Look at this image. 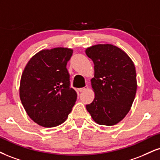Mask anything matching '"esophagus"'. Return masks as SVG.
Returning <instances> with one entry per match:
<instances>
[{"label": "esophagus", "instance_id": "esophagus-1", "mask_svg": "<svg viewBox=\"0 0 160 160\" xmlns=\"http://www.w3.org/2000/svg\"><path fill=\"white\" fill-rule=\"evenodd\" d=\"M88 89V86H86V87H83V88H79V92H85L86 90H87Z\"/></svg>", "mask_w": 160, "mask_h": 160}]
</instances>
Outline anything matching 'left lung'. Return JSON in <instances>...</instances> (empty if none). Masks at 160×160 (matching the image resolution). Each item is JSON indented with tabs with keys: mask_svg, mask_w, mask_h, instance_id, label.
Masks as SVG:
<instances>
[{
	"mask_svg": "<svg viewBox=\"0 0 160 160\" xmlns=\"http://www.w3.org/2000/svg\"><path fill=\"white\" fill-rule=\"evenodd\" d=\"M86 53L95 65V77L91 80L95 98L86 109L97 124H118L135 99L137 82L133 62L124 51L110 44L91 46Z\"/></svg>",
	"mask_w": 160,
	"mask_h": 160,
	"instance_id": "1",
	"label": "left lung"
}]
</instances>
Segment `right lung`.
Here are the masks:
<instances>
[{"label": "right lung", "instance_id": "1", "mask_svg": "<svg viewBox=\"0 0 160 160\" xmlns=\"http://www.w3.org/2000/svg\"><path fill=\"white\" fill-rule=\"evenodd\" d=\"M72 53L67 48L42 50L29 60L22 74L19 95L23 107L44 128L65 122L76 102L78 95L70 87L66 68Z\"/></svg>", "mask_w": 160, "mask_h": 160}]
</instances>
